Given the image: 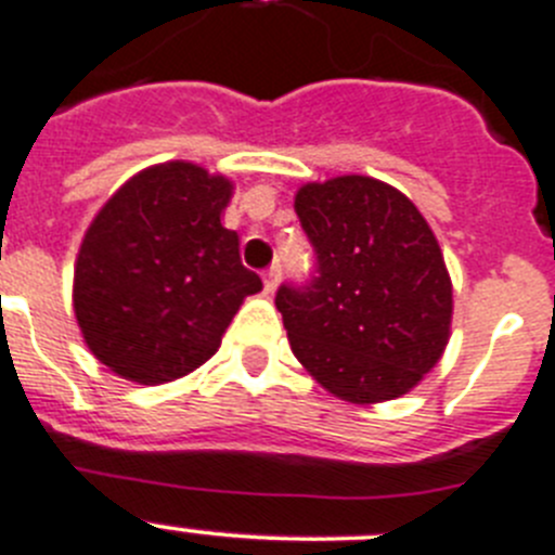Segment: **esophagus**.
Masks as SVG:
<instances>
[{
    "label": "esophagus",
    "mask_w": 555,
    "mask_h": 555,
    "mask_svg": "<svg viewBox=\"0 0 555 555\" xmlns=\"http://www.w3.org/2000/svg\"><path fill=\"white\" fill-rule=\"evenodd\" d=\"M278 283H281V267H269L263 272V288H267V294H272L278 288Z\"/></svg>",
    "instance_id": "obj_1"
}]
</instances>
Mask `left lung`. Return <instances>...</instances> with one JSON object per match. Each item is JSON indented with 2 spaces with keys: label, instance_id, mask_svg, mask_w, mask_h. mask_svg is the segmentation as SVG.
<instances>
[{
  "label": "left lung",
  "instance_id": "8db88e82",
  "mask_svg": "<svg viewBox=\"0 0 555 555\" xmlns=\"http://www.w3.org/2000/svg\"><path fill=\"white\" fill-rule=\"evenodd\" d=\"M313 244L305 286L283 283L292 352L352 404L413 390L451 335V278L435 233L406 195L369 176L305 184L294 197Z\"/></svg>",
  "mask_w": 555,
  "mask_h": 555
}]
</instances>
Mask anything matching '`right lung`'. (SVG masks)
Here are the masks:
<instances>
[{
    "instance_id": "right-lung-1",
    "label": "right lung",
    "mask_w": 555,
    "mask_h": 555,
    "mask_svg": "<svg viewBox=\"0 0 555 555\" xmlns=\"http://www.w3.org/2000/svg\"><path fill=\"white\" fill-rule=\"evenodd\" d=\"M233 184L192 162L129 178L81 238L74 313L90 352L140 385L184 377L220 347L261 278L220 215Z\"/></svg>"
}]
</instances>
